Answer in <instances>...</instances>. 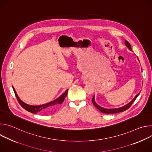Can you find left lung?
<instances>
[{
	"label": "left lung",
	"instance_id": "8db88e82",
	"mask_svg": "<svg viewBox=\"0 0 152 152\" xmlns=\"http://www.w3.org/2000/svg\"><path fill=\"white\" fill-rule=\"evenodd\" d=\"M125 45L126 46L130 49L131 50L132 48H131V45L129 44V42L127 41H125ZM140 94V93L137 94L135 96V97H134V99L130 102L129 103H128L127 104L121 107H119V108H116V109H105V108H103L100 106H99L94 101V96L93 97L92 99V102L93 103V104L97 108V109L101 111L102 113H104V114H116V113H121V112H123L126 110H127V109H129V108L131 106V105L133 104V103L135 102V100H136V99L137 98V97L138 96V95Z\"/></svg>",
	"mask_w": 152,
	"mask_h": 152
}]
</instances>
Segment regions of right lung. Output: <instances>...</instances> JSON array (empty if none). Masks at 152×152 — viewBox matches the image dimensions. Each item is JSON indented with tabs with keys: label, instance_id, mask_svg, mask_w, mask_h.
Instances as JSON below:
<instances>
[{
	"label": "right lung",
	"instance_id": "obj_1",
	"mask_svg": "<svg viewBox=\"0 0 152 152\" xmlns=\"http://www.w3.org/2000/svg\"><path fill=\"white\" fill-rule=\"evenodd\" d=\"M12 88H13V90L14 91L15 97L17 99V101L18 102V103L21 105V106L23 108H24V109L26 110V111H28L31 113H33V114H36L37 113H39L41 114H47V113L51 112L59 104H61L64 102L65 98H66V97L67 94L68 90H67L66 91H65V93L64 94H62L59 97H58V99H56V100H55L52 102H50L49 103H46L44 104H41V105L32 106V105H29V104H26L25 103L21 101L18 97L14 88V87H12Z\"/></svg>",
	"mask_w": 152,
	"mask_h": 152
}]
</instances>
